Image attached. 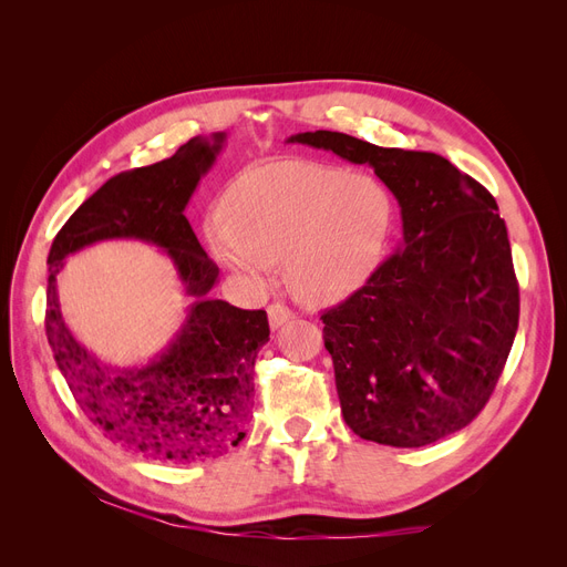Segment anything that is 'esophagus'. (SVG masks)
Returning <instances> with one entry per match:
<instances>
[{
	"label": "esophagus",
	"mask_w": 567,
	"mask_h": 567,
	"mask_svg": "<svg viewBox=\"0 0 567 567\" xmlns=\"http://www.w3.org/2000/svg\"><path fill=\"white\" fill-rule=\"evenodd\" d=\"M267 315H269V326H271L274 331L281 329V326H284L286 321L293 319V310H288V307H286L284 302H271V305L267 307Z\"/></svg>",
	"instance_id": "34e87169"
}]
</instances>
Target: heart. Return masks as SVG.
<instances>
[{"instance_id": "b5f03b06", "label": "heart", "mask_w": 567, "mask_h": 567, "mask_svg": "<svg viewBox=\"0 0 567 567\" xmlns=\"http://www.w3.org/2000/svg\"><path fill=\"white\" fill-rule=\"evenodd\" d=\"M394 200L373 177L317 163L248 167L205 234L217 260L250 279L284 265L293 296L329 305L352 296L383 262Z\"/></svg>"}]
</instances>
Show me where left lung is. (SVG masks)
Here are the masks:
<instances>
[{
	"mask_svg": "<svg viewBox=\"0 0 567 567\" xmlns=\"http://www.w3.org/2000/svg\"><path fill=\"white\" fill-rule=\"evenodd\" d=\"M288 142L373 167L402 213L400 250L321 315L342 419L390 447H425L466 427L518 331V281L496 200L437 153L329 130Z\"/></svg>",
	"mask_w": 567,
	"mask_h": 567,
	"instance_id": "obj_1",
	"label": "left lung"
}]
</instances>
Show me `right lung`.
<instances>
[{
  "instance_id": "obj_1",
  "label": "right lung",
  "mask_w": 567,
  "mask_h": 567,
  "mask_svg": "<svg viewBox=\"0 0 567 567\" xmlns=\"http://www.w3.org/2000/svg\"><path fill=\"white\" fill-rule=\"evenodd\" d=\"M225 140V132L194 136L173 158L111 177L65 221L47 257V340L75 402L113 442L163 463L217 458L246 437L255 359L269 340L265 310L208 298L219 269L184 215ZM113 237L165 249L195 298L176 338L142 368L101 363L66 329L58 305L64 257Z\"/></svg>"
}]
</instances>
